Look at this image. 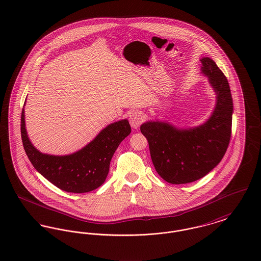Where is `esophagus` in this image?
<instances>
[{
  "instance_id": "34e87169",
  "label": "esophagus",
  "mask_w": 261,
  "mask_h": 261,
  "mask_svg": "<svg viewBox=\"0 0 261 261\" xmlns=\"http://www.w3.org/2000/svg\"><path fill=\"white\" fill-rule=\"evenodd\" d=\"M145 120V116L141 111H133L129 115V122L133 128H138Z\"/></svg>"
}]
</instances>
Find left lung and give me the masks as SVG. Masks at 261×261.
I'll return each instance as SVG.
<instances>
[{
    "instance_id": "8db88e82",
    "label": "left lung",
    "mask_w": 261,
    "mask_h": 261,
    "mask_svg": "<svg viewBox=\"0 0 261 261\" xmlns=\"http://www.w3.org/2000/svg\"><path fill=\"white\" fill-rule=\"evenodd\" d=\"M201 61V71L208 76L218 98L210 119L189 130L164 122H147L140 127L157 173L174 185L192 182L208 174L223 158L231 136L233 105L228 81L214 60L203 58Z\"/></svg>"
}]
</instances>
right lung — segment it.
Returning a JSON list of instances; mask_svg holds the SVG:
<instances>
[{
	"label": "right lung",
	"instance_id": "1",
	"mask_svg": "<svg viewBox=\"0 0 261 261\" xmlns=\"http://www.w3.org/2000/svg\"><path fill=\"white\" fill-rule=\"evenodd\" d=\"M23 113L22 109L20 134L29 160L46 180L68 193H87L100 187L108 175L112 156L131 133L128 120L118 121L104 128L81 151L68 156H51L40 153L29 140Z\"/></svg>",
	"mask_w": 261,
	"mask_h": 261
}]
</instances>
